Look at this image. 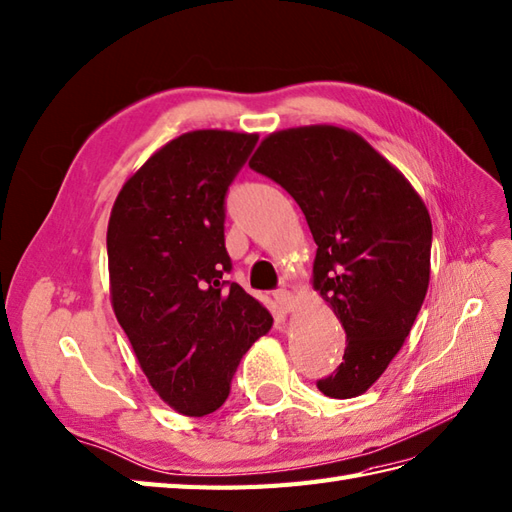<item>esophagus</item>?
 I'll use <instances>...</instances> for the list:
<instances>
[{
    "label": "esophagus",
    "mask_w": 512,
    "mask_h": 512,
    "mask_svg": "<svg viewBox=\"0 0 512 512\" xmlns=\"http://www.w3.org/2000/svg\"><path fill=\"white\" fill-rule=\"evenodd\" d=\"M275 299H277V303H279V307L283 312H294V307H296V296L292 294V292H288V290H279V292H275Z\"/></svg>",
    "instance_id": "obj_1"
}]
</instances>
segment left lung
Wrapping results in <instances>:
<instances>
[{
  "label": "left lung",
  "mask_w": 512,
  "mask_h": 512,
  "mask_svg": "<svg viewBox=\"0 0 512 512\" xmlns=\"http://www.w3.org/2000/svg\"><path fill=\"white\" fill-rule=\"evenodd\" d=\"M248 165L301 207L316 242L314 290L347 334L331 399L371 388L399 353L430 285L432 220L408 178L349 128L277 130Z\"/></svg>",
  "instance_id": "8db88e82"
}]
</instances>
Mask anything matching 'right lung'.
I'll use <instances>...</instances> for the list:
<instances>
[{"instance_id": "1", "label": "right lung", "mask_w": 512, "mask_h": 512, "mask_svg": "<svg viewBox=\"0 0 512 512\" xmlns=\"http://www.w3.org/2000/svg\"><path fill=\"white\" fill-rule=\"evenodd\" d=\"M255 133L192 130L159 148L117 194L106 253L113 312L154 392L185 417L216 412L272 316L224 279V196Z\"/></svg>"}]
</instances>
